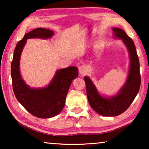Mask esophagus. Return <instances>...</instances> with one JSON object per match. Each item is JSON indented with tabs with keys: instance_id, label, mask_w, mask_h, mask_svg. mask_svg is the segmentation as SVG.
Returning a JSON list of instances; mask_svg holds the SVG:
<instances>
[{
	"instance_id": "esophagus-1",
	"label": "esophagus",
	"mask_w": 149,
	"mask_h": 149,
	"mask_svg": "<svg viewBox=\"0 0 149 149\" xmlns=\"http://www.w3.org/2000/svg\"><path fill=\"white\" fill-rule=\"evenodd\" d=\"M79 74H80L81 76H84L88 72V68L87 67L85 66V65H81V66H79Z\"/></svg>"
}]
</instances>
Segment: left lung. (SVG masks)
<instances>
[{
	"mask_svg": "<svg viewBox=\"0 0 149 149\" xmlns=\"http://www.w3.org/2000/svg\"><path fill=\"white\" fill-rule=\"evenodd\" d=\"M113 31L114 38L121 39L129 53V72L125 83L115 95L106 96L100 93L89 77H84L89 105L97 113L106 117H115L125 112L137 95L141 82L139 59L134 41L121 28H113Z\"/></svg>",
	"mask_w": 149,
	"mask_h": 149,
	"instance_id": "obj_1",
	"label": "left lung"
}]
</instances>
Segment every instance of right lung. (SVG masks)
Wrapping results in <instances>:
<instances>
[{"label": "right lung", "instance_id": "obj_1", "mask_svg": "<svg viewBox=\"0 0 149 149\" xmlns=\"http://www.w3.org/2000/svg\"><path fill=\"white\" fill-rule=\"evenodd\" d=\"M54 35V31L42 28L26 33L16 45L11 62L12 85L16 98L26 111L42 119L55 117L62 111L72 80L79 75L78 68L75 66L59 69L48 85L40 88H31L22 79L19 70L20 58L26 40L32 38L48 39Z\"/></svg>", "mask_w": 149, "mask_h": 149}]
</instances>
